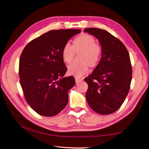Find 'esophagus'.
Segmentation results:
<instances>
[{
	"mask_svg": "<svg viewBox=\"0 0 149 149\" xmlns=\"http://www.w3.org/2000/svg\"><path fill=\"white\" fill-rule=\"evenodd\" d=\"M75 82L77 83H79V82H80V81H82L83 80V79H80V78H78V77H75Z\"/></svg>",
	"mask_w": 149,
	"mask_h": 149,
	"instance_id": "esophagus-1",
	"label": "esophagus"
}]
</instances>
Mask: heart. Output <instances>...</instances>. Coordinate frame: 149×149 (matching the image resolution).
<instances>
[{"mask_svg": "<svg viewBox=\"0 0 149 149\" xmlns=\"http://www.w3.org/2000/svg\"><path fill=\"white\" fill-rule=\"evenodd\" d=\"M82 52L80 63H73L68 66V71L70 75L81 77L86 74L89 64L91 67L96 66L100 60L102 49L95 38L88 34H82L75 38L72 46L66 42L62 49V57L64 62L69 63L73 60L75 52Z\"/></svg>", "mask_w": 149, "mask_h": 149, "instance_id": "heart-1", "label": "heart"}]
</instances>
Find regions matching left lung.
Returning <instances> with one entry per match:
<instances>
[{
	"mask_svg": "<svg viewBox=\"0 0 149 149\" xmlns=\"http://www.w3.org/2000/svg\"><path fill=\"white\" fill-rule=\"evenodd\" d=\"M102 49V57L92 74L85 78L89 106L100 114H109L121 107L130 88L132 69L128 52L119 39L107 31L88 28Z\"/></svg>",
	"mask_w": 149,
	"mask_h": 149,
	"instance_id": "1",
	"label": "left lung"
}]
</instances>
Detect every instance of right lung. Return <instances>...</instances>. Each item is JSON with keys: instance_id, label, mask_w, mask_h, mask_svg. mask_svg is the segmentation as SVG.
Returning a JSON list of instances; mask_svg holds the SVG:
<instances>
[{"instance_id": "obj_1", "label": "right lung", "mask_w": 149, "mask_h": 149, "mask_svg": "<svg viewBox=\"0 0 149 149\" xmlns=\"http://www.w3.org/2000/svg\"><path fill=\"white\" fill-rule=\"evenodd\" d=\"M79 29L54 30L31 41L19 60L20 84L25 99L38 114L50 117L68 104V91L74 77H64L67 68L62 57L63 46Z\"/></svg>"}]
</instances>
